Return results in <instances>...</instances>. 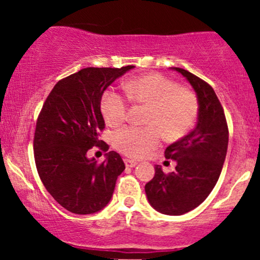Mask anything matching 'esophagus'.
Here are the masks:
<instances>
[{"instance_id": "34e87169", "label": "esophagus", "mask_w": 260, "mask_h": 260, "mask_svg": "<svg viewBox=\"0 0 260 260\" xmlns=\"http://www.w3.org/2000/svg\"><path fill=\"white\" fill-rule=\"evenodd\" d=\"M124 164H126V168H134V166H137V161L134 160H129V159H124Z\"/></svg>"}]
</instances>
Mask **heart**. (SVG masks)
Instances as JSON below:
<instances>
[{
	"label": "heart",
	"instance_id": "obj_1",
	"mask_svg": "<svg viewBox=\"0 0 260 260\" xmlns=\"http://www.w3.org/2000/svg\"><path fill=\"white\" fill-rule=\"evenodd\" d=\"M128 98L149 106L148 127H127L115 134L120 151L132 157H143L159 145L161 134L178 139L193 126L198 104L194 95L181 89L177 83L159 73H149L128 80L124 85ZM101 112L106 123L120 126L127 118V100L115 90H107L101 99Z\"/></svg>",
	"mask_w": 260,
	"mask_h": 260
}]
</instances>
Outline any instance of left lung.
Masks as SVG:
<instances>
[{
  "label": "left lung",
  "mask_w": 260,
  "mask_h": 260,
  "mask_svg": "<svg viewBox=\"0 0 260 260\" xmlns=\"http://www.w3.org/2000/svg\"><path fill=\"white\" fill-rule=\"evenodd\" d=\"M186 78L198 101V121L193 131L165 150L177 162L165 175L159 165L145 184L149 204L165 215H183L202 204L215 187L229 145V128L223 109L208 83L183 68L171 67Z\"/></svg>",
  "instance_id": "left-lung-1"
}]
</instances>
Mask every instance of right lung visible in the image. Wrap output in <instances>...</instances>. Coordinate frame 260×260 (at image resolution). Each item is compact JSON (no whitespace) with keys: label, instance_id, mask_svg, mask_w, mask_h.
I'll return each instance as SVG.
<instances>
[{"label":"right lung","instance_id":"obj_1","mask_svg":"<svg viewBox=\"0 0 260 260\" xmlns=\"http://www.w3.org/2000/svg\"><path fill=\"white\" fill-rule=\"evenodd\" d=\"M133 68H83L53 86L39 115L34 137L39 176L52 198L71 213L86 215L105 208L126 169L116 151L98 164L88 157V150L94 145L109 149L99 139L105 127L101 98L107 86Z\"/></svg>","mask_w":260,"mask_h":260}]
</instances>
